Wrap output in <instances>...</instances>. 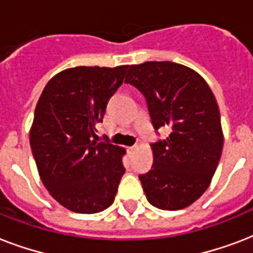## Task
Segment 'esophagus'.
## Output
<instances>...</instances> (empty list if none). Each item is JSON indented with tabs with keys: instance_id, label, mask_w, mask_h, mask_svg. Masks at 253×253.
Returning <instances> with one entry per match:
<instances>
[{
	"instance_id": "obj_1",
	"label": "esophagus",
	"mask_w": 253,
	"mask_h": 253,
	"mask_svg": "<svg viewBox=\"0 0 253 253\" xmlns=\"http://www.w3.org/2000/svg\"><path fill=\"white\" fill-rule=\"evenodd\" d=\"M136 148V146H130L128 147V151H134Z\"/></svg>"
}]
</instances>
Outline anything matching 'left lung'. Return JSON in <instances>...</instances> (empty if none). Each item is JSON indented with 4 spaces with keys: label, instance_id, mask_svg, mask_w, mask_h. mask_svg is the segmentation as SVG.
<instances>
[{
    "label": "left lung",
    "instance_id": "left-lung-1",
    "mask_svg": "<svg viewBox=\"0 0 253 253\" xmlns=\"http://www.w3.org/2000/svg\"><path fill=\"white\" fill-rule=\"evenodd\" d=\"M125 83L144 94L155 130L170 128L151 146L152 169L139 176L147 200L162 210L188 208L209 188L223 148L211 89L194 69L172 61L130 65Z\"/></svg>",
    "mask_w": 253,
    "mask_h": 253
}]
</instances>
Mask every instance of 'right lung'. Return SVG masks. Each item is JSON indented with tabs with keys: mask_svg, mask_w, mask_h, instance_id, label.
Returning a JSON list of instances; mask_svg holds the SVG:
<instances>
[{
	"mask_svg": "<svg viewBox=\"0 0 253 253\" xmlns=\"http://www.w3.org/2000/svg\"><path fill=\"white\" fill-rule=\"evenodd\" d=\"M128 65L61 71L42 91L30 128V146L41 180L71 211L94 214L114 202L126 150L91 140L109 99Z\"/></svg>",
	"mask_w": 253,
	"mask_h": 253,
	"instance_id": "obj_1",
	"label": "right lung"
}]
</instances>
